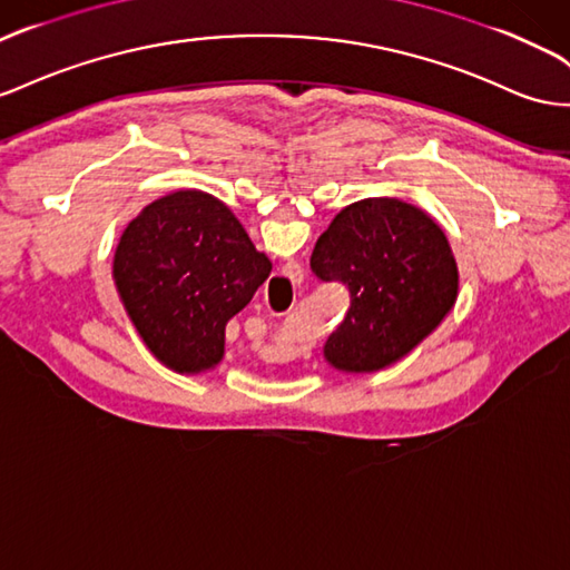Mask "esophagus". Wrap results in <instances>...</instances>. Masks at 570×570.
<instances>
[{
	"mask_svg": "<svg viewBox=\"0 0 570 570\" xmlns=\"http://www.w3.org/2000/svg\"><path fill=\"white\" fill-rule=\"evenodd\" d=\"M302 283V268L287 266L281 275L266 285V302H271V306L281 312H289L292 309V295H295V285Z\"/></svg>",
	"mask_w": 570,
	"mask_h": 570,
	"instance_id": "34e87169",
	"label": "esophagus"
}]
</instances>
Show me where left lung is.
<instances>
[{"mask_svg": "<svg viewBox=\"0 0 570 570\" xmlns=\"http://www.w3.org/2000/svg\"><path fill=\"white\" fill-rule=\"evenodd\" d=\"M312 273L341 283L350 306L323 347L343 372H376L422 343L458 297V266L441 227L397 198H364L316 242Z\"/></svg>", "mask_w": 570, "mask_h": 570, "instance_id": "8db88e82", "label": "left lung"}]
</instances>
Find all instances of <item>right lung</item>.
Masks as SVG:
<instances>
[{"instance_id":"add662e5","label":"right lung","mask_w":570,"mask_h":570,"mask_svg":"<svg viewBox=\"0 0 570 570\" xmlns=\"http://www.w3.org/2000/svg\"><path fill=\"white\" fill-rule=\"evenodd\" d=\"M271 275L229 208L204 191H177L129 223L115 281L144 343L175 372L223 360L225 326Z\"/></svg>"}]
</instances>
